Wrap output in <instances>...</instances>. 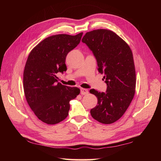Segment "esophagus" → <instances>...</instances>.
Returning a JSON list of instances; mask_svg holds the SVG:
<instances>
[{
	"mask_svg": "<svg viewBox=\"0 0 161 161\" xmlns=\"http://www.w3.org/2000/svg\"><path fill=\"white\" fill-rule=\"evenodd\" d=\"M80 91H81V95H86L88 93V91L86 89V88H81Z\"/></svg>",
	"mask_w": 161,
	"mask_h": 161,
	"instance_id": "34e87169",
	"label": "esophagus"
}]
</instances>
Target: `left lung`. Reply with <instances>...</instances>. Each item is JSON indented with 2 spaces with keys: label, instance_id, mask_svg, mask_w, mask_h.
Wrapping results in <instances>:
<instances>
[{
  "label": "left lung",
  "instance_id": "1",
  "mask_svg": "<svg viewBox=\"0 0 161 161\" xmlns=\"http://www.w3.org/2000/svg\"><path fill=\"white\" fill-rule=\"evenodd\" d=\"M93 51L98 70L104 74L106 93L91 89L97 104L91 115L102 124H112L124 115L134 97L136 70L133 53L129 45L115 32L98 29L88 32L81 39Z\"/></svg>",
  "mask_w": 161,
  "mask_h": 161
}]
</instances>
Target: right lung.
Returning a JSON list of instances; mask_svg holds the SVG:
<instances>
[{
  "mask_svg": "<svg viewBox=\"0 0 161 161\" xmlns=\"http://www.w3.org/2000/svg\"><path fill=\"white\" fill-rule=\"evenodd\" d=\"M82 35L50 36L37 44L28 55L23 71L24 93L34 114L47 125L66 119L70 101L80 93V88L58 82L57 74L67 70L66 55L80 43Z\"/></svg>",
  "mask_w": 161,
  "mask_h": 161,
  "instance_id": "1",
  "label": "right lung"
}]
</instances>
